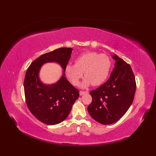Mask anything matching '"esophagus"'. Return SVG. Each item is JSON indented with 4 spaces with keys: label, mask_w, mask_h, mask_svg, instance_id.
<instances>
[{
    "label": "esophagus",
    "mask_w": 156,
    "mask_h": 156,
    "mask_svg": "<svg viewBox=\"0 0 156 156\" xmlns=\"http://www.w3.org/2000/svg\"><path fill=\"white\" fill-rule=\"evenodd\" d=\"M87 93H88V92H87V91H85V92H84V91H80V92H79L80 96H83V95H84V94H87Z\"/></svg>",
    "instance_id": "1"
}]
</instances>
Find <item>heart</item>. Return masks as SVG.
<instances>
[{
  "label": "heart",
  "instance_id": "b5f03b06",
  "mask_svg": "<svg viewBox=\"0 0 156 156\" xmlns=\"http://www.w3.org/2000/svg\"><path fill=\"white\" fill-rule=\"evenodd\" d=\"M111 68V60L107 55L96 51H87L75 58V64H68L65 68L66 77L73 85L77 86L80 79L86 77L81 87L86 88L93 85L99 86L107 79Z\"/></svg>",
  "mask_w": 156,
  "mask_h": 156
}]
</instances>
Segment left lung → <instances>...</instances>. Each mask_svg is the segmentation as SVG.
Masks as SVG:
<instances>
[{"mask_svg":"<svg viewBox=\"0 0 156 156\" xmlns=\"http://www.w3.org/2000/svg\"><path fill=\"white\" fill-rule=\"evenodd\" d=\"M115 68L107 81L90 92L92 101L88 111L99 123L108 125L119 120L129 109L136 90L135 79L130 65L117 55Z\"/></svg>","mask_w":156,"mask_h":156,"instance_id":"left-lung-1","label":"left lung"}]
</instances>
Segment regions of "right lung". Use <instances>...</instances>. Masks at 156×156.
I'll list each match as a JSON object with an SVG mask.
<instances>
[{"instance_id":"obj_1","label":"right lung","mask_w":156,"mask_h":156,"mask_svg":"<svg viewBox=\"0 0 156 156\" xmlns=\"http://www.w3.org/2000/svg\"><path fill=\"white\" fill-rule=\"evenodd\" d=\"M72 48H62L41 55L27 69L24 90L28 108L37 120L48 125L58 124L68 116L79 90L65 77V68L71 58ZM55 62L63 69L62 77L51 85L42 83L39 77L44 63Z\"/></svg>"}]
</instances>
